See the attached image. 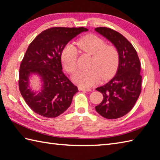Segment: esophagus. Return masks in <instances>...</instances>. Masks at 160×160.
Returning a JSON list of instances; mask_svg holds the SVG:
<instances>
[{
    "label": "esophagus",
    "mask_w": 160,
    "mask_h": 160,
    "mask_svg": "<svg viewBox=\"0 0 160 160\" xmlns=\"http://www.w3.org/2000/svg\"><path fill=\"white\" fill-rule=\"evenodd\" d=\"M78 89L80 90V91H86V92H91L92 91V89L82 88V87H79V88H78Z\"/></svg>",
    "instance_id": "34e87169"
}]
</instances>
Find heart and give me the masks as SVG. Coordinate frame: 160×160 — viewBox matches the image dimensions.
I'll list each match as a JSON object with an SVG mask.
<instances>
[{
	"label": "heart",
	"mask_w": 160,
	"mask_h": 160,
	"mask_svg": "<svg viewBox=\"0 0 160 160\" xmlns=\"http://www.w3.org/2000/svg\"><path fill=\"white\" fill-rule=\"evenodd\" d=\"M77 45L81 50L92 54L89 68L77 71L72 77L75 83L82 88H90L99 82L101 78L107 80L115 74L119 65L118 51L114 46L94 35H87L78 40ZM78 51L73 45L66 44L61 53L63 68L69 73L77 68Z\"/></svg>",
	"instance_id": "1"
}]
</instances>
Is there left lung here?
Here are the masks:
<instances>
[{"mask_svg": "<svg viewBox=\"0 0 160 160\" xmlns=\"http://www.w3.org/2000/svg\"><path fill=\"white\" fill-rule=\"evenodd\" d=\"M95 31L115 45L120 57L114 78L96 89L102 93L103 99L95 109L105 118H120L133 108L141 92V62L132 43L119 32L107 27Z\"/></svg>", "mask_w": 160, "mask_h": 160, "instance_id": "1", "label": "left lung"}]
</instances>
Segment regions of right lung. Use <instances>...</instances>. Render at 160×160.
I'll use <instances>...</instances> for the list:
<instances>
[{"mask_svg":"<svg viewBox=\"0 0 160 160\" xmlns=\"http://www.w3.org/2000/svg\"><path fill=\"white\" fill-rule=\"evenodd\" d=\"M88 31L84 27H52L38 35L28 45L20 64L19 88L26 103L37 114L56 118L71 106L78 89L62 71L61 53L70 40ZM31 73L42 78L43 89L38 94L28 86Z\"/></svg>","mask_w":160,"mask_h":160,"instance_id":"obj_1","label":"right lung"}]
</instances>
